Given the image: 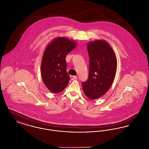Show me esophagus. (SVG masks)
<instances>
[{"mask_svg":"<svg viewBox=\"0 0 149 149\" xmlns=\"http://www.w3.org/2000/svg\"><path fill=\"white\" fill-rule=\"evenodd\" d=\"M77 76H72V75H71L70 76V79H71V80H75V79H77Z\"/></svg>","mask_w":149,"mask_h":149,"instance_id":"obj_1","label":"esophagus"}]
</instances>
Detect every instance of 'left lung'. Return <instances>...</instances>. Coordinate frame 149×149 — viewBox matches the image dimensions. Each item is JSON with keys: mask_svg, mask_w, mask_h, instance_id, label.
<instances>
[{"mask_svg": "<svg viewBox=\"0 0 149 149\" xmlns=\"http://www.w3.org/2000/svg\"><path fill=\"white\" fill-rule=\"evenodd\" d=\"M87 49L89 77L81 85L86 97L94 100L104 95L112 85L117 71V58L111 45L104 40L88 43Z\"/></svg>", "mask_w": 149, "mask_h": 149, "instance_id": "obj_1", "label": "left lung"}]
</instances>
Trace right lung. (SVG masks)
<instances>
[{"label":"right lung","mask_w":149,"mask_h":149,"mask_svg":"<svg viewBox=\"0 0 149 149\" xmlns=\"http://www.w3.org/2000/svg\"><path fill=\"white\" fill-rule=\"evenodd\" d=\"M77 42L65 37L52 40L43 54L41 71L43 82L51 92L59 93L68 84L70 77L66 71V56Z\"/></svg>","instance_id":"add662e5"}]
</instances>
